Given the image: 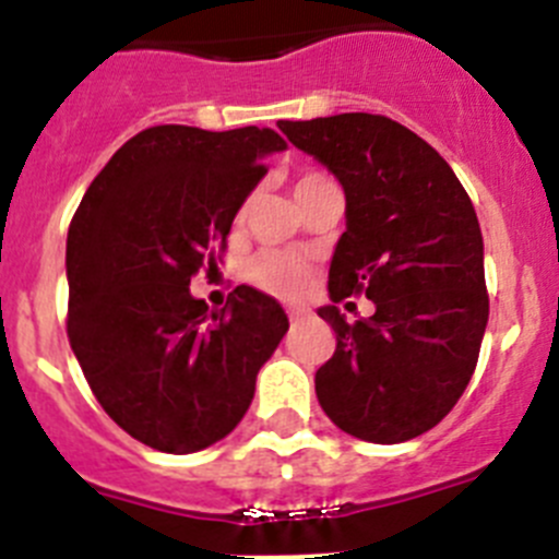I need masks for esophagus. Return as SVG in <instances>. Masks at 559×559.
<instances>
[{
    "label": "esophagus",
    "mask_w": 559,
    "mask_h": 559,
    "mask_svg": "<svg viewBox=\"0 0 559 559\" xmlns=\"http://www.w3.org/2000/svg\"><path fill=\"white\" fill-rule=\"evenodd\" d=\"M308 310H305V308H288V319H290V322H302V319H308Z\"/></svg>",
    "instance_id": "34e87169"
}]
</instances>
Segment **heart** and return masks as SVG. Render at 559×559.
<instances>
[{"label": "heart", "mask_w": 559, "mask_h": 559, "mask_svg": "<svg viewBox=\"0 0 559 559\" xmlns=\"http://www.w3.org/2000/svg\"><path fill=\"white\" fill-rule=\"evenodd\" d=\"M324 179H328V176H322V173H305V176L296 179L294 192L299 195V192H305L308 187L319 185V181ZM243 215L246 210H240L237 218H243ZM246 274H249V280L257 288L269 290V294L274 296H283V299L302 296L305 290L310 288V283H313V271H310V265L305 263V260H299V257L283 254V251H263V254H257L249 263V269H246Z\"/></svg>", "instance_id": "heart-1"}]
</instances>
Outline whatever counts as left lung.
Wrapping results in <instances>:
<instances>
[{"label": "left lung", "mask_w": 559, "mask_h": 559, "mask_svg": "<svg viewBox=\"0 0 559 559\" xmlns=\"http://www.w3.org/2000/svg\"><path fill=\"white\" fill-rule=\"evenodd\" d=\"M338 179L347 229L330 260L333 358L316 397L349 437L394 445L431 431L467 389L490 299L476 210L456 173L380 114L276 122ZM364 293L376 313L349 325L334 305Z\"/></svg>", "instance_id": "left-lung-1"}]
</instances>
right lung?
<instances>
[{"label":"right lung","instance_id":"obj_1","mask_svg":"<svg viewBox=\"0 0 559 559\" xmlns=\"http://www.w3.org/2000/svg\"><path fill=\"white\" fill-rule=\"evenodd\" d=\"M288 142L274 128L136 133L88 185L67 237L69 344L108 417L162 453H195L235 431L257 372L288 333L263 290L237 285L221 310L190 276L229 237Z\"/></svg>","mask_w":559,"mask_h":559}]
</instances>
